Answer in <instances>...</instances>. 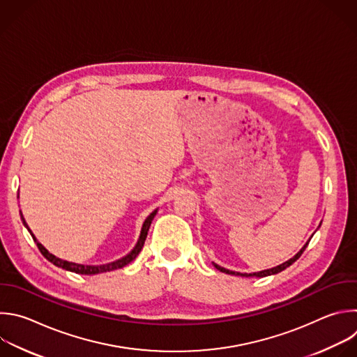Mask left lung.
Returning <instances> with one entry per match:
<instances>
[{"instance_id":"left-lung-1","label":"left lung","mask_w":357,"mask_h":357,"mask_svg":"<svg viewBox=\"0 0 357 357\" xmlns=\"http://www.w3.org/2000/svg\"><path fill=\"white\" fill-rule=\"evenodd\" d=\"M308 243L310 241H307V244L291 258V259H289V261H286L284 264H282V265H279V266H276V268H272V269H266V271H261V272H254V273H240V272H234V271H228V269H225V268H221V266H218V265H215V264H213L214 265V268L217 269V271H220V272H222V273H227V275H235V276H243V278H265V276H271V275H276V273H279V272H282V271H284L286 268H289L290 265H293L300 257H301V254L304 252V250L307 248V245H308Z\"/></svg>"}]
</instances>
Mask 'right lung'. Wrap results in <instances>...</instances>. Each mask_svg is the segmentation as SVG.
I'll use <instances>...</instances> for the list:
<instances>
[{
    "label": "right lung",
    "instance_id": "1",
    "mask_svg": "<svg viewBox=\"0 0 357 357\" xmlns=\"http://www.w3.org/2000/svg\"><path fill=\"white\" fill-rule=\"evenodd\" d=\"M157 211H158V208H155V210L146 218V221H144V224H143V228H142V232H140V236H139V241H137L136 247L130 251V254H128L126 257H123V258H121V259H117V261H114V262L106 264V265H79V264L63 261V259L54 257L53 254H50V252L36 240V236L33 235V232H32L31 228L28 227V224H26V221H25L22 213H21V218H22L24 225H25V227L28 228V231L31 232L32 238H33V241L36 243L39 251L42 252V255H43L49 262H52L53 265H56V266H59V268H63V269H66V271H70V272H74V273H78V275H98V273H105V272L121 269V268L129 265L133 259H136V257L140 254V251H142V248H143V245H144V241H146V238H147V232H149V229H150L151 221H153V218L155 217Z\"/></svg>",
    "mask_w": 357,
    "mask_h": 357
}]
</instances>
